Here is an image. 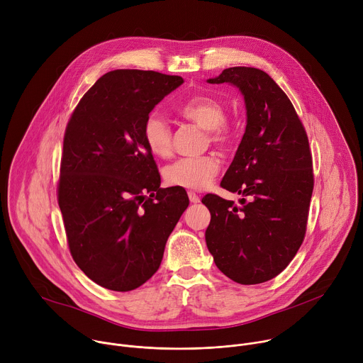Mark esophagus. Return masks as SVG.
Wrapping results in <instances>:
<instances>
[{"instance_id":"1","label":"esophagus","mask_w":363,"mask_h":363,"mask_svg":"<svg viewBox=\"0 0 363 363\" xmlns=\"http://www.w3.org/2000/svg\"><path fill=\"white\" fill-rule=\"evenodd\" d=\"M188 196H189V201H191L192 203H196V202H199V196H198L195 192L189 191V192H188Z\"/></svg>"}]
</instances>
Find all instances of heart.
Segmentation results:
<instances>
[{
	"mask_svg": "<svg viewBox=\"0 0 363 363\" xmlns=\"http://www.w3.org/2000/svg\"><path fill=\"white\" fill-rule=\"evenodd\" d=\"M178 113L199 128L210 130L213 142L224 143L230 139L224 125L225 108L211 96H194L178 106ZM143 139L149 150L158 158H168L172 150V132L168 122L157 112L147 115L143 123ZM220 171V161L214 155L181 158L165 169V181L169 185L202 189L210 185Z\"/></svg>",
	"mask_w": 363,
	"mask_h": 363,
	"instance_id": "1",
	"label": "heart"
}]
</instances>
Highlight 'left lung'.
Returning a JSON list of instances; mask_svg holds the SVG:
<instances>
[{"mask_svg":"<svg viewBox=\"0 0 363 363\" xmlns=\"http://www.w3.org/2000/svg\"><path fill=\"white\" fill-rule=\"evenodd\" d=\"M228 83L244 97L247 125L221 186L244 198L241 206L208 194L205 231L216 266L240 284L280 274L298 251L313 192L306 130L279 84L263 70L230 67L206 80Z\"/></svg>","mask_w":363,"mask_h":363,"instance_id":"obj_1","label":"left lung"}]
</instances>
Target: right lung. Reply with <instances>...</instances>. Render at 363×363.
I'll use <instances>...</instances> for the list:
<instances>
[{
    "mask_svg": "<svg viewBox=\"0 0 363 363\" xmlns=\"http://www.w3.org/2000/svg\"><path fill=\"white\" fill-rule=\"evenodd\" d=\"M182 83L150 70L109 72L67 123L59 206L73 260L105 289L129 291L157 273L189 203L184 188H161L143 139L147 115Z\"/></svg>",
    "mask_w": 363,
    "mask_h": 363,
    "instance_id": "right-lung-1",
    "label": "right lung"
}]
</instances>
